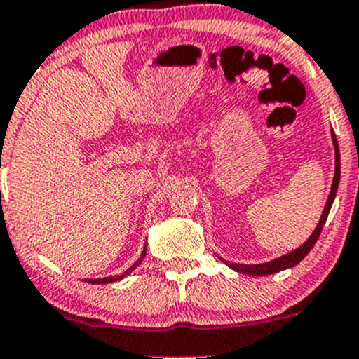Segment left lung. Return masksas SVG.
<instances>
[{
    "mask_svg": "<svg viewBox=\"0 0 359 359\" xmlns=\"http://www.w3.org/2000/svg\"><path fill=\"white\" fill-rule=\"evenodd\" d=\"M332 140H334V148H336V175H334L332 187H330V194H329V199H327V203H325L324 212H322V216H320V222H318L317 228H315L313 233L310 235V238L306 240V242L303 243L302 247H298L297 250L290 252V254L283 255V257H279V259H274V261H271V262L255 264V266H247V264L226 262L228 266L231 267V269L238 271V273H243V274H249V276H267V274H274V273H279V271H283V269H288V267L297 266V264L300 262L302 259L305 257V255L309 254V252L313 249V245H315V243H317L318 237H320V231H322V228H324L327 216H329L330 206H332L334 198H336L337 186H339V179H341L339 147H337V140H336V136H334V135H332Z\"/></svg>",
    "mask_w": 359,
    "mask_h": 359,
    "instance_id": "1",
    "label": "left lung"
}]
</instances>
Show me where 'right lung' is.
Masks as SVG:
<instances>
[{"instance_id": "obj_1", "label": "right lung", "mask_w": 359, "mask_h": 359, "mask_svg": "<svg viewBox=\"0 0 359 359\" xmlns=\"http://www.w3.org/2000/svg\"><path fill=\"white\" fill-rule=\"evenodd\" d=\"M144 254H147V250H143V254H141V259H143V257H144ZM141 259H140V261H141ZM140 261H137V262L135 264V266H133V267H131V269H128V271H126V273H124V274H121V276H112V278H104V279H90V281H88V283H92V285H105V283L119 281V279H122V278H124V276H126V274H129V273H131V271H133V269H135V267L137 266V264H140Z\"/></svg>"}]
</instances>
